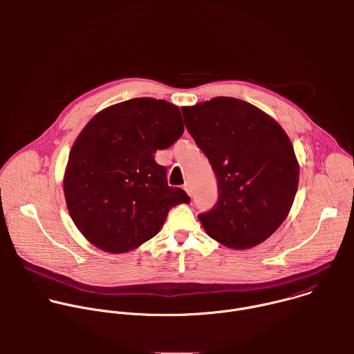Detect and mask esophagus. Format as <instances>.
I'll use <instances>...</instances> for the list:
<instances>
[{"label":"esophagus","instance_id":"1","mask_svg":"<svg viewBox=\"0 0 354 354\" xmlns=\"http://www.w3.org/2000/svg\"><path fill=\"white\" fill-rule=\"evenodd\" d=\"M183 189L186 190V193H187L189 196H192V194H193V192H192V187H190V185H189V183H185V185H183Z\"/></svg>","mask_w":354,"mask_h":354}]
</instances>
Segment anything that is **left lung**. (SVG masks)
I'll use <instances>...</instances> for the list:
<instances>
[{
  "label": "left lung",
  "instance_id": "obj_1",
  "mask_svg": "<svg viewBox=\"0 0 354 354\" xmlns=\"http://www.w3.org/2000/svg\"><path fill=\"white\" fill-rule=\"evenodd\" d=\"M185 124L217 176L216 206L198 214L209 236L232 249L268 239L286 220L298 162L281 126L245 100L217 96L182 109Z\"/></svg>",
  "mask_w": 354,
  "mask_h": 354
}]
</instances>
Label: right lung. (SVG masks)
I'll return each instance as SVG.
<instances>
[{"label": "right lung", "mask_w": 354, "mask_h": 354, "mask_svg": "<svg viewBox=\"0 0 354 354\" xmlns=\"http://www.w3.org/2000/svg\"><path fill=\"white\" fill-rule=\"evenodd\" d=\"M182 134L179 108L154 97L124 100L88 122L68 156L64 196L92 245L111 254L136 249L160 232L174 206L189 203L154 160Z\"/></svg>", "instance_id": "right-lung-1"}]
</instances>
